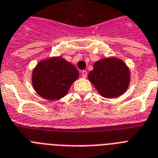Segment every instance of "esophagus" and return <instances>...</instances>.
I'll return each mask as SVG.
<instances>
[{
    "label": "esophagus",
    "mask_w": 158,
    "mask_h": 158,
    "mask_svg": "<svg viewBox=\"0 0 158 158\" xmlns=\"http://www.w3.org/2000/svg\"><path fill=\"white\" fill-rule=\"evenodd\" d=\"M87 75H88V71L87 70H83L82 71V76H83V78H86Z\"/></svg>",
    "instance_id": "obj_1"
}]
</instances>
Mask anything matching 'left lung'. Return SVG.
<instances>
[{"instance_id":"8db88e82","label":"left lung","mask_w":158,"mask_h":158,"mask_svg":"<svg viewBox=\"0 0 158 158\" xmlns=\"http://www.w3.org/2000/svg\"><path fill=\"white\" fill-rule=\"evenodd\" d=\"M131 74L127 66L117 57L101 59L88 74L89 81L106 98H115L127 90Z\"/></svg>"}]
</instances>
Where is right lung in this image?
I'll return each instance as SVG.
<instances>
[{"label":"right lung","mask_w":158,"mask_h":158,"mask_svg":"<svg viewBox=\"0 0 158 158\" xmlns=\"http://www.w3.org/2000/svg\"><path fill=\"white\" fill-rule=\"evenodd\" d=\"M79 75L75 66L63 57H50L37 64L31 82L38 95L46 100L56 101L67 94Z\"/></svg>","instance_id":"add662e5"}]
</instances>
